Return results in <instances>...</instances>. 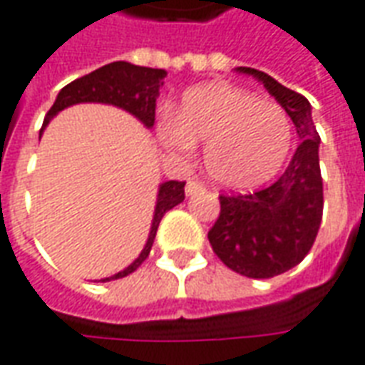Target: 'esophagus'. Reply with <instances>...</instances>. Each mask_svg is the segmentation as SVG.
Returning a JSON list of instances; mask_svg holds the SVG:
<instances>
[{
	"instance_id": "esophagus-1",
	"label": "esophagus",
	"mask_w": 365,
	"mask_h": 365,
	"mask_svg": "<svg viewBox=\"0 0 365 365\" xmlns=\"http://www.w3.org/2000/svg\"><path fill=\"white\" fill-rule=\"evenodd\" d=\"M203 190H205L203 183L195 182V180H190V182L185 183V193H187V195H195V193H199V191Z\"/></svg>"
}]
</instances>
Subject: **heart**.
<instances>
[{
	"label": "heart",
	"instance_id": "heart-1",
	"mask_svg": "<svg viewBox=\"0 0 365 365\" xmlns=\"http://www.w3.org/2000/svg\"><path fill=\"white\" fill-rule=\"evenodd\" d=\"M156 135L166 150L183 158L195 144H205L203 168L209 180L232 191L272 180L293 143L291 119L282 105L230 83H205L187 91L174 117L156 125Z\"/></svg>",
	"mask_w": 365,
	"mask_h": 365
}]
</instances>
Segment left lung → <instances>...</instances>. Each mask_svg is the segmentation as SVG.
<instances>
[{
	"mask_svg": "<svg viewBox=\"0 0 365 365\" xmlns=\"http://www.w3.org/2000/svg\"><path fill=\"white\" fill-rule=\"evenodd\" d=\"M237 72L264 83L287 111L301 138L277 182L248 195H221V215L209 230V242L227 268L268 279L295 268L309 254L321 227V138L307 97L260 70L238 66Z\"/></svg>",
	"mask_w": 365,
	"mask_h": 365,
	"instance_id": "obj_1",
	"label": "left lung"
}]
</instances>
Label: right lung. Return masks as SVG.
I'll return each mask as SVG.
<instances>
[{"label": "right lung", "mask_w": 365, "mask_h": 365, "mask_svg": "<svg viewBox=\"0 0 365 365\" xmlns=\"http://www.w3.org/2000/svg\"><path fill=\"white\" fill-rule=\"evenodd\" d=\"M166 76V70L135 66V64L125 62V60L101 66L96 72L83 76V78H78L72 83H68L66 88L60 90V93L56 96V101L51 107V111L46 113V117H44L41 135H43L46 125L62 109L78 103L115 105V107H119L123 111L130 113L146 128H152L154 127V115H156V99H158L160 88L164 86V78ZM183 185H185V182H174V180L160 183L150 232H148V240L144 245L143 252L138 254V258L130 266L120 269L119 274L103 277L99 282H111V279H119V277L133 274L148 258L152 245H154V238H156V230H158V225L164 213L170 211V209H174L175 205H180L185 199Z\"/></svg>", "instance_id": "right-lung-1"}]
</instances>
